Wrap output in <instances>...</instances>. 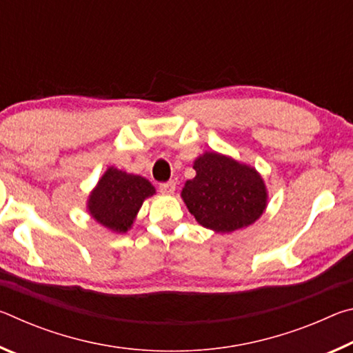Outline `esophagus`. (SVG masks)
I'll use <instances>...</instances> for the list:
<instances>
[{"instance_id":"1","label":"esophagus","mask_w":353,"mask_h":353,"mask_svg":"<svg viewBox=\"0 0 353 353\" xmlns=\"http://www.w3.org/2000/svg\"><path fill=\"white\" fill-rule=\"evenodd\" d=\"M159 190L162 191V193H165V194H171V193H174V190H176V182H174V181H168V182L160 183V185H159Z\"/></svg>"}]
</instances>
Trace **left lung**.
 Instances as JSON below:
<instances>
[{
    "label": "left lung",
    "mask_w": 353,
    "mask_h": 353,
    "mask_svg": "<svg viewBox=\"0 0 353 353\" xmlns=\"http://www.w3.org/2000/svg\"><path fill=\"white\" fill-rule=\"evenodd\" d=\"M193 168L196 177L185 183L182 198L201 225L225 234L261 216L268 194L254 168L216 152L201 155Z\"/></svg>",
    "instance_id": "obj_1"
}]
</instances>
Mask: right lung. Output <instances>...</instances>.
Instances as JSON below:
<instances>
[{
    "label": "right lung",
    "mask_w": 353,
    "mask_h": 353,
    "mask_svg": "<svg viewBox=\"0 0 353 353\" xmlns=\"http://www.w3.org/2000/svg\"><path fill=\"white\" fill-rule=\"evenodd\" d=\"M155 193L145 177L109 168L88 199L92 216L113 232H128L143 201Z\"/></svg>",
    "instance_id": "add662e5"
}]
</instances>
